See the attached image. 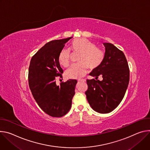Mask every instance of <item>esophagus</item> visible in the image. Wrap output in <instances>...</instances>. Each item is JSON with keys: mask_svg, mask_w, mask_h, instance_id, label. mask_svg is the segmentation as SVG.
<instances>
[{"mask_svg": "<svg viewBox=\"0 0 150 150\" xmlns=\"http://www.w3.org/2000/svg\"><path fill=\"white\" fill-rule=\"evenodd\" d=\"M78 81H83V82H86V80H85V79H79Z\"/></svg>", "mask_w": 150, "mask_h": 150, "instance_id": "esophagus-1", "label": "esophagus"}]
</instances>
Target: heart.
<instances>
[{
    "label": "heart",
    "instance_id": "obj_1",
    "mask_svg": "<svg viewBox=\"0 0 150 150\" xmlns=\"http://www.w3.org/2000/svg\"><path fill=\"white\" fill-rule=\"evenodd\" d=\"M73 52L80 53L78 62L80 64H74L66 71V76L69 79H79L85 75L87 67L94 70L100 65L104 59V54L100 49L89 40L81 38L74 40L71 45ZM71 52L69 49L64 48L59 53L58 61L59 64L67 67L70 62Z\"/></svg>",
    "mask_w": 150,
    "mask_h": 150
}]
</instances>
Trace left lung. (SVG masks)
<instances>
[{
  "label": "left lung",
  "instance_id": "obj_1",
  "mask_svg": "<svg viewBox=\"0 0 150 150\" xmlns=\"http://www.w3.org/2000/svg\"><path fill=\"white\" fill-rule=\"evenodd\" d=\"M105 52L102 64L89 75L94 79L87 80L85 92L88 101L95 111L105 114L113 111L125 96L129 82V65L124 53L110 43H103ZM101 76L103 80L97 78Z\"/></svg>",
  "mask_w": 150,
  "mask_h": 150
}]
</instances>
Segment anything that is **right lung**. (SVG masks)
<instances>
[{"label":"right lung","instance_id":"add662e5","mask_svg":"<svg viewBox=\"0 0 150 150\" xmlns=\"http://www.w3.org/2000/svg\"><path fill=\"white\" fill-rule=\"evenodd\" d=\"M71 38L49 42L30 61L28 78L32 95L40 108L54 117H62L69 111L75 94L76 80L62 81L59 86L56 84L57 78H62L63 73L58 61L59 53Z\"/></svg>","mask_w":150,"mask_h":150}]
</instances>
